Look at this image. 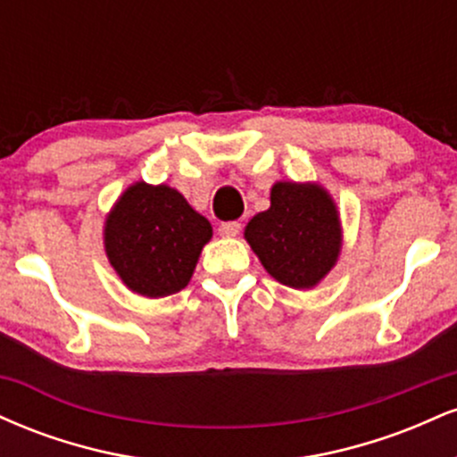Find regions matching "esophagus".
<instances>
[{"mask_svg": "<svg viewBox=\"0 0 457 457\" xmlns=\"http://www.w3.org/2000/svg\"><path fill=\"white\" fill-rule=\"evenodd\" d=\"M240 232V223L238 221H225L219 225V234L225 236V238H232Z\"/></svg>", "mask_w": 457, "mask_h": 457, "instance_id": "esophagus-1", "label": "esophagus"}]
</instances>
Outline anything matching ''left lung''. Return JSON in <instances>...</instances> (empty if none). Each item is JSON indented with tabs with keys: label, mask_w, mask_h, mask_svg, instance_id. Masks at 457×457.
I'll return each mask as SVG.
<instances>
[{
	"label": "left lung",
	"mask_w": 457,
	"mask_h": 457,
	"mask_svg": "<svg viewBox=\"0 0 457 457\" xmlns=\"http://www.w3.org/2000/svg\"><path fill=\"white\" fill-rule=\"evenodd\" d=\"M246 243L283 286L313 287L339 255V219L324 188L277 182L270 208L245 229Z\"/></svg>",
	"instance_id": "8db88e82"
}]
</instances>
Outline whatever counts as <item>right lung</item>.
I'll use <instances>...</instances> for the list:
<instances>
[{
	"mask_svg": "<svg viewBox=\"0 0 457 457\" xmlns=\"http://www.w3.org/2000/svg\"><path fill=\"white\" fill-rule=\"evenodd\" d=\"M211 236L208 219L193 211L176 188L137 182L109 214L104 246L130 290L159 298L187 286Z\"/></svg>",
	"mask_w": 457,
	"mask_h": 457,
	"instance_id": "1",
	"label": "right lung"
}]
</instances>
